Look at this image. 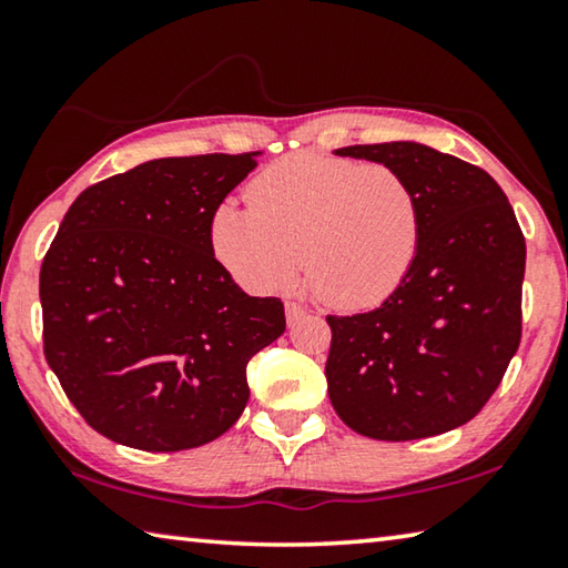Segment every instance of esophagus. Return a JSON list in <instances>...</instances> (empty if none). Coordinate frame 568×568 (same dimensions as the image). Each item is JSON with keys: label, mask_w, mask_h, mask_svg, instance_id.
<instances>
[{"label": "esophagus", "mask_w": 568, "mask_h": 568, "mask_svg": "<svg viewBox=\"0 0 568 568\" xmlns=\"http://www.w3.org/2000/svg\"><path fill=\"white\" fill-rule=\"evenodd\" d=\"M307 311H305V305H301V303H293V301H287L285 303V318H287V325H293V323H297L303 318Z\"/></svg>", "instance_id": "1"}]
</instances>
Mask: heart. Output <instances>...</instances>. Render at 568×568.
Here are the masks:
<instances>
[{
	"instance_id": "obj_1",
	"label": "heart",
	"mask_w": 568,
	"mask_h": 568,
	"mask_svg": "<svg viewBox=\"0 0 568 568\" xmlns=\"http://www.w3.org/2000/svg\"><path fill=\"white\" fill-rule=\"evenodd\" d=\"M247 207L223 203L210 243L240 285L273 293L301 265L307 283L341 311L386 303L416 265L423 207L410 182L381 162L293 152L257 172Z\"/></svg>"
}]
</instances>
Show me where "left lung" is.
Masks as SVG:
<instances>
[{"instance_id":"obj_1","label":"left lung","mask_w":568,"mask_h":568,"mask_svg":"<svg viewBox=\"0 0 568 568\" xmlns=\"http://www.w3.org/2000/svg\"><path fill=\"white\" fill-rule=\"evenodd\" d=\"M406 178L423 207L420 250L396 295L371 313L328 315L325 378L355 434L416 440L486 406L521 343L526 240L498 182L420 142L335 150Z\"/></svg>"}]
</instances>
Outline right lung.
<instances>
[{"label": "right lung", "instance_id": "1", "mask_svg": "<svg viewBox=\"0 0 568 568\" xmlns=\"http://www.w3.org/2000/svg\"><path fill=\"white\" fill-rule=\"evenodd\" d=\"M261 152L162 158L80 192L40 271L44 358L114 444H210L250 398V358L285 331L281 297L243 293L210 217Z\"/></svg>", "mask_w": 568, "mask_h": 568}]
</instances>
